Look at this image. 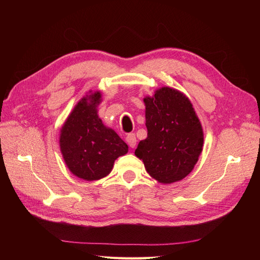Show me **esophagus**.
Instances as JSON below:
<instances>
[{"mask_svg":"<svg viewBox=\"0 0 260 260\" xmlns=\"http://www.w3.org/2000/svg\"><path fill=\"white\" fill-rule=\"evenodd\" d=\"M126 142H127V144L129 145V147H132V148H134L135 146H136V136H135V134H128L126 136Z\"/></svg>","mask_w":260,"mask_h":260,"instance_id":"esophagus-1","label":"esophagus"}]
</instances>
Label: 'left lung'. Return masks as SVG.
Segmentation results:
<instances>
[{
    "instance_id": "8db88e82",
    "label": "left lung",
    "mask_w": 260,
    "mask_h": 260,
    "mask_svg": "<svg viewBox=\"0 0 260 260\" xmlns=\"http://www.w3.org/2000/svg\"><path fill=\"white\" fill-rule=\"evenodd\" d=\"M144 104L147 137L139 143L135 155L159 183L184 179L203 146L202 126L194 108L184 93L170 87L145 97Z\"/></svg>"
}]
</instances>
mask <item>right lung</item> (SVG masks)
Segmentation results:
<instances>
[{
    "label": "right lung",
    "instance_id": "right-lung-1",
    "mask_svg": "<svg viewBox=\"0 0 260 260\" xmlns=\"http://www.w3.org/2000/svg\"><path fill=\"white\" fill-rule=\"evenodd\" d=\"M102 93L91 92L79 101L60 133V151L70 172L85 181L108 175L115 159L128 152L126 143L98 117Z\"/></svg>",
    "mask_w": 260,
    "mask_h": 260
}]
</instances>
